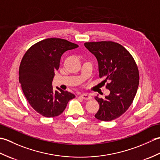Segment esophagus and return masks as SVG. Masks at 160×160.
<instances>
[{
	"label": "esophagus",
	"mask_w": 160,
	"mask_h": 160,
	"mask_svg": "<svg viewBox=\"0 0 160 160\" xmlns=\"http://www.w3.org/2000/svg\"><path fill=\"white\" fill-rule=\"evenodd\" d=\"M80 97L82 98L83 100H91L92 97H91L89 94L88 93H83L80 96Z\"/></svg>",
	"instance_id": "obj_1"
}]
</instances>
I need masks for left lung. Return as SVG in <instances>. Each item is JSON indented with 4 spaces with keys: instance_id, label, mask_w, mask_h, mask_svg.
I'll return each mask as SVG.
<instances>
[{
    "instance_id": "obj_1",
    "label": "left lung",
    "mask_w": 160,
    "mask_h": 160,
    "mask_svg": "<svg viewBox=\"0 0 160 160\" xmlns=\"http://www.w3.org/2000/svg\"><path fill=\"white\" fill-rule=\"evenodd\" d=\"M84 46L96 56L100 78L108 82L110 91L104 98L96 96L100 108L95 117L101 121L113 120L131 106L139 86V71L133 58L123 46L111 41L85 42Z\"/></svg>"
}]
</instances>
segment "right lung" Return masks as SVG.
<instances>
[{"label": "right lung", "instance_id": "right-lung-1", "mask_svg": "<svg viewBox=\"0 0 160 160\" xmlns=\"http://www.w3.org/2000/svg\"><path fill=\"white\" fill-rule=\"evenodd\" d=\"M78 47L61 38H47L36 43L24 55L19 68V82L29 104L47 118L58 116L75 95L56 87L53 91L54 71L60 67L62 54Z\"/></svg>", "mask_w": 160, "mask_h": 160}]
</instances>
